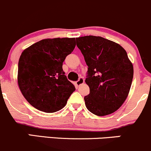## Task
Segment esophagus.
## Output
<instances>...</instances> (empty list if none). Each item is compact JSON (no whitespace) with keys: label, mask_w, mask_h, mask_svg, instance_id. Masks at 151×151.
I'll use <instances>...</instances> for the list:
<instances>
[{"label":"esophagus","mask_w":151,"mask_h":151,"mask_svg":"<svg viewBox=\"0 0 151 151\" xmlns=\"http://www.w3.org/2000/svg\"><path fill=\"white\" fill-rule=\"evenodd\" d=\"M84 82V79L83 77H80V78H79L78 80L76 82V84H77V86H80L81 84H83Z\"/></svg>","instance_id":"obj_1"}]
</instances>
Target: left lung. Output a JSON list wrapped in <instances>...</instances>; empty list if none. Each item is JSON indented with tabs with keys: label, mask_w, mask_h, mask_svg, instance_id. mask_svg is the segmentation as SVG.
Returning a JSON list of instances; mask_svg holds the SVG:
<instances>
[{
	"label": "left lung",
	"mask_w": 151,
	"mask_h": 151,
	"mask_svg": "<svg viewBox=\"0 0 151 151\" xmlns=\"http://www.w3.org/2000/svg\"><path fill=\"white\" fill-rule=\"evenodd\" d=\"M76 40L88 66L85 82L89 94L84 98L87 110L97 116L113 113L126 100L133 78V66L126 51L101 36Z\"/></svg>",
	"instance_id": "8db88e82"
}]
</instances>
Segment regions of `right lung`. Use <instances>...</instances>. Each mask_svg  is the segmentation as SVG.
Returning a JSON list of instances; mask_svg holds the SVG:
<instances>
[{
  "label": "right lung",
  "mask_w": 151,
  "mask_h": 151,
  "mask_svg": "<svg viewBox=\"0 0 151 151\" xmlns=\"http://www.w3.org/2000/svg\"><path fill=\"white\" fill-rule=\"evenodd\" d=\"M75 46V38L46 39L22 52L18 84L25 99L36 109L45 112L62 110L75 90L62 69L66 57Z\"/></svg>",
  "instance_id": "right-lung-1"
}]
</instances>
